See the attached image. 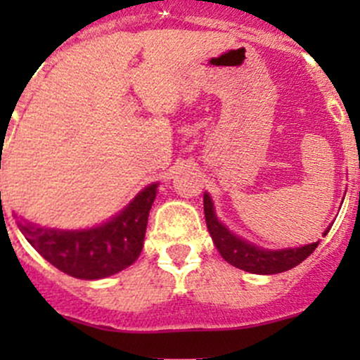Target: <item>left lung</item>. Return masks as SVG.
<instances>
[{"instance_id": "8db88e82", "label": "left lung", "mask_w": 360, "mask_h": 360, "mask_svg": "<svg viewBox=\"0 0 360 360\" xmlns=\"http://www.w3.org/2000/svg\"><path fill=\"white\" fill-rule=\"evenodd\" d=\"M203 212H205L207 230H209L214 245L219 250L221 256L224 257V261L240 268V270L249 271V274L274 275L291 270V268L297 266L301 261L307 259L319 245V242H314V244L294 249L266 250L256 248L254 244H249L244 238L231 233L223 223L217 221L212 200L207 193L203 195ZM328 231L329 228L324 231V235H328Z\"/></svg>"}]
</instances>
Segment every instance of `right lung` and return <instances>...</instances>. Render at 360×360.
Here are the masks:
<instances>
[{
  "label": "right lung",
  "mask_w": 360,
  "mask_h": 360,
  "mask_svg": "<svg viewBox=\"0 0 360 360\" xmlns=\"http://www.w3.org/2000/svg\"><path fill=\"white\" fill-rule=\"evenodd\" d=\"M158 184L144 188L118 216L90 230H52L24 224L19 230L49 263L71 277L97 281L125 270L139 257Z\"/></svg>",
  "instance_id": "add662e5"
}]
</instances>
